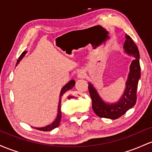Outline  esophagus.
<instances>
[{
    "label": "esophagus",
    "mask_w": 152,
    "mask_h": 152,
    "mask_svg": "<svg viewBox=\"0 0 152 152\" xmlns=\"http://www.w3.org/2000/svg\"><path fill=\"white\" fill-rule=\"evenodd\" d=\"M85 76H86V73H85V70L83 69H81V70H79L77 72V77L79 78H85Z\"/></svg>",
    "instance_id": "1"
}]
</instances>
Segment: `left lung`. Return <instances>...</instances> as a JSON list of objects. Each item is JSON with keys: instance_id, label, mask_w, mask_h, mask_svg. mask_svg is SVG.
Masks as SVG:
<instances>
[{"instance_id": "8db88e82", "label": "left lung", "mask_w": 152, "mask_h": 152, "mask_svg": "<svg viewBox=\"0 0 152 152\" xmlns=\"http://www.w3.org/2000/svg\"><path fill=\"white\" fill-rule=\"evenodd\" d=\"M124 48L129 55L134 57L130 66V73L126 82V87L121 98L116 103L108 104L99 96L96 90L91 84L88 85V90L93 102V109L97 115L105 118L117 119L126 113L136 103V91L138 83L141 77V67L139 63V52L137 46L129 35L126 36Z\"/></svg>"}]
</instances>
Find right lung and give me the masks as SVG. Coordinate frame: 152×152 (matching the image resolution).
I'll return each instance as SVG.
<instances>
[{
	"label": "right lung",
	"mask_w": 152,
	"mask_h": 152,
	"mask_svg": "<svg viewBox=\"0 0 152 152\" xmlns=\"http://www.w3.org/2000/svg\"><path fill=\"white\" fill-rule=\"evenodd\" d=\"M26 53V52H23V53L20 55V57H18V59L17 60V64L20 62V60H21L22 58L24 57ZM75 84V81L73 80H70L67 85H65L64 87H63L62 90H61L60 97H59L60 98H59V105H58V114H57V118L55 119V121H54L52 124H50V125L47 126L42 127V128H35L36 129H37V130H39V131H49L59 126V122H60V120H61V117H62V113H61V99H62V96L65 92H67V90L72 89V88L74 87Z\"/></svg>",
	"instance_id": "add662e5"
}]
</instances>
